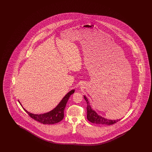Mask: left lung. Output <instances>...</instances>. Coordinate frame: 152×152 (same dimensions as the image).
Returning a JSON list of instances; mask_svg holds the SVG:
<instances>
[{
    "instance_id": "8db88e82",
    "label": "left lung",
    "mask_w": 152,
    "mask_h": 152,
    "mask_svg": "<svg viewBox=\"0 0 152 152\" xmlns=\"http://www.w3.org/2000/svg\"><path fill=\"white\" fill-rule=\"evenodd\" d=\"M84 99L87 103V118L90 122L102 125H112L118 122L120 120H108L99 115L91 107L90 103L87 98L84 96Z\"/></svg>"
}]
</instances>
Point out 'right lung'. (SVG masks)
<instances>
[{"label":"right lung","instance_id":"obj_1","mask_svg":"<svg viewBox=\"0 0 152 152\" xmlns=\"http://www.w3.org/2000/svg\"><path fill=\"white\" fill-rule=\"evenodd\" d=\"M75 91V89L70 91L65 95L64 97L62 98V99L61 100V102L54 109L49 111L48 113L42 114H34L30 113L23 107L19 100L18 102L23 107L24 110L29 115V116L31 117L34 120L44 124H54L60 122L64 118V110L66 104L68 102L69 98L72 94H74Z\"/></svg>","mask_w":152,"mask_h":152}]
</instances>
